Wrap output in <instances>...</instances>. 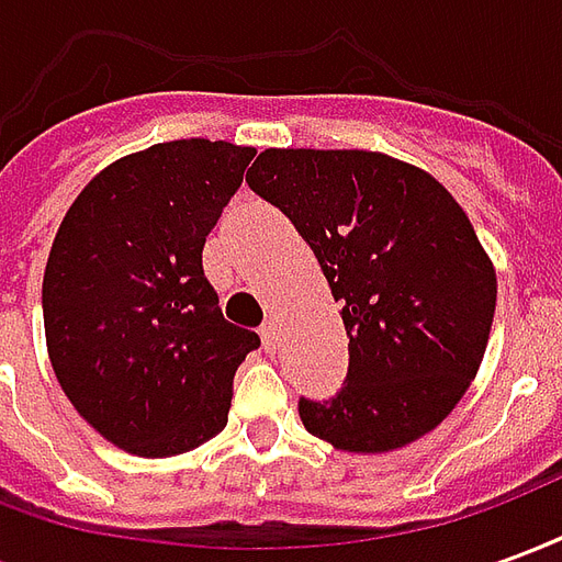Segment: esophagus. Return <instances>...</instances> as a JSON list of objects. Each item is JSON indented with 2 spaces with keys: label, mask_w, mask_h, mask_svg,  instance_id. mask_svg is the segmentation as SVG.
<instances>
[{
  "label": "esophagus",
  "mask_w": 562,
  "mask_h": 562,
  "mask_svg": "<svg viewBox=\"0 0 562 562\" xmlns=\"http://www.w3.org/2000/svg\"><path fill=\"white\" fill-rule=\"evenodd\" d=\"M258 334H261V342H265V349H268V352H273V349H277V325H273V322H265V325H261V328H258Z\"/></svg>",
  "instance_id": "obj_1"
}]
</instances>
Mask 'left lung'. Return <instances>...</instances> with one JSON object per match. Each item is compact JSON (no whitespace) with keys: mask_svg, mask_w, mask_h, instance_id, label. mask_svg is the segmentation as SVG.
I'll list each match as a JSON object with an SVG mask.
<instances>
[{"mask_svg":"<svg viewBox=\"0 0 562 562\" xmlns=\"http://www.w3.org/2000/svg\"><path fill=\"white\" fill-rule=\"evenodd\" d=\"M249 189L316 252L349 334L337 397L297 403L313 436L382 454L430 434L479 373L496 270L446 186L370 149L258 153Z\"/></svg>","mask_w":562,"mask_h":562,"instance_id":"1","label":"left lung"}]
</instances>
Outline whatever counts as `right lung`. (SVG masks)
Segmentation results:
<instances>
[{"mask_svg": "<svg viewBox=\"0 0 562 562\" xmlns=\"http://www.w3.org/2000/svg\"><path fill=\"white\" fill-rule=\"evenodd\" d=\"M252 147L186 138L111 161L68 207L44 268L47 355L92 430L173 458L228 424L258 334L222 316L201 249Z\"/></svg>", "mask_w": 562, "mask_h": 562, "instance_id": "right-lung-1", "label": "right lung"}]
</instances>
